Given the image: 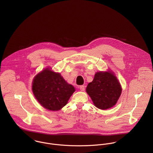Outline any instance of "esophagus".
<instances>
[{
    "mask_svg": "<svg viewBox=\"0 0 153 153\" xmlns=\"http://www.w3.org/2000/svg\"><path fill=\"white\" fill-rule=\"evenodd\" d=\"M79 88L80 89L81 91H84L85 90V86H84V85H80V86L79 87Z\"/></svg>",
    "mask_w": 153,
    "mask_h": 153,
    "instance_id": "1",
    "label": "esophagus"
}]
</instances>
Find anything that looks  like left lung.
<instances>
[{
	"instance_id": "left-lung-1",
	"label": "left lung",
	"mask_w": 153,
	"mask_h": 153,
	"mask_svg": "<svg viewBox=\"0 0 153 153\" xmlns=\"http://www.w3.org/2000/svg\"><path fill=\"white\" fill-rule=\"evenodd\" d=\"M86 91L96 107L107 109L114 106L122 92L121 86L111 71L97 72Z\"/></svg>"
}]
</instances>
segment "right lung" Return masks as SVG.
<instances>
[{
  "label": "right lung",
  "mask_w": 153,
  "mask_h": 153,
  "mask_svg": "<svg viewBox=\"0 0 153 153\" xmlns=\"http://www.w3.org/2000/svg\"><path fill=\"white\" fill-rule=\"evenodd\" d=\"M75 89L59 73L48 68L37 74L32 82V91L39 104L46 109L58 111L66 105Z\"/></svg>",
  "instance_id": "1"
}]
</instances>
